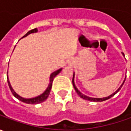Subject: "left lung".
<instances>
[{
	"mask_svg": "<svg viewBox=\"0 0 131 131\" xmlns=\"http://www.w3.org/2000/svg\"><path fill=\"white\" fill-rule=\"evenodd\" d=\"M122 54H123V57H125L124 53L122 52ZM126 78V77H125ZM125 78L124 81L123 82V83L121 84V85L119 86V88H118V89L115 91V92H114L112 94H111L110 96H109L107 97H104V98H93V97H90V96H86V95H85V94H83V93H82L77 88V87L75 86V84H74V72L73 73V78H72V85H73V87H74V90H75V91L77 92V93L78 94V96H79L80 97H81L82 99H85V100H88V101H90V102H103V101H106V100H107V99H110L111 97H112L113 96H115V94L117 93L119 91V90L121 89V88H122V86L123 85V83H125Z\"/></svg>",
	"mask_w": 131,
	"mask_h": 131,
	"instance_id": "8db88e82",
	"label": "left lung"
}]
</instances>
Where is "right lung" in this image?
Returning <instances> with one entry per match:
<instances>
[{
	"label": "right lung",
	"instance_id": "obj_1",
	"mask_svg": "<svg viewBox=\"0 0 131 131\" xmlns=\"http://www.w3.org/2000/svg\"><path fill=\"white\" fill-rule=\"evenodd\" d=\"M38 32L37 28L32 29V30H29V32H27V34L25 35L21 38H25V37H27V35H29L31 34V33H35V32ZM61 70H62V68H60V69H59V70L54 71L53 72H52L51 74V75H50L49 83H48V85L47 88L46 89V91H45L43 93H41L40 95H39L38 96L33 97V98L26 99V98H23V97H21V96H19V94H17L16 93V91L13 89L12 85L10 83V81H9V80H8V72H7V81H8V86H9V88H10L11 91H12V93H13V95L16 97V99H18L19 101L24 102V103H26V104H39V103H42V102H43L44 101H46V100L47 99V98L48 97V96H49V94H50L51 90L53 80L54 78L57 76V74H59V72H61Z\"/></svg>",
	"mask_w": 131,
	"mask_h": 131
}]
</instances>
